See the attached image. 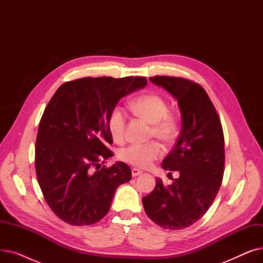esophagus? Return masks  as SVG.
<instances>
[{"label":"esophagus","instance_id":"obj_1","mask_svg":"<svg viewBox=\"0 0 263 263\" xmlns=\"http://www.w3.org/2000/svg\"><path fill=\"white\" fill-rule=\"evenodd\" d=\"M142 174H143V172H142L141 170L136 168V167H133V168H132V176H133V177H137V176H140V175H142Z\"/></svg>","mask_w":263,"mask_h":263}]
</instances>
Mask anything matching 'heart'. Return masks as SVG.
Wrapping results in <instances>:
<instances>
[{"mask_svg": "<svg viewBox=\"0 0 263 263\" xmlns=\"http://www.w3.org/2000/svg\"><path fill=\"white\" fill-rule=\"evenodd\" d=\"M135 113L153 123V135L164 143H171L177 134V121L174 116L167 114V104L162 97L155 93H147L137 97L131 102ZM126 113L120 106H115L109 113L107 126L113 140L120 142L126 130ZM163 147L158 142L148 144H131L119 150L118 157L121 161L136 167H148L154 161L161 158Z\"/></svg>", "mask_w": 263, "mask_h": 263, "instance_id": "b5f03b06", "label": "heart"}]
</instances>
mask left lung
<instances>
[{"mask_svg": "<svg viewBox=\"0 0 263 263\" xmlns=\"http://www.w3.org/2000/svg\"><path fill=\"white\" fill-rule=\"evenodd\" d=\"M177 100L181 131L163 170L177 171L170 185L156 179V187L143 198L148 217L164 229L190 227L208 211L223 180L225 150L222 123L209 96L197 83L182 78H149ZM171 174V173H170Z\"/></svg>", "mask_w": 263, "mask_h": 263, "instance_id": "1", "label": "left lung"}]
</instances>
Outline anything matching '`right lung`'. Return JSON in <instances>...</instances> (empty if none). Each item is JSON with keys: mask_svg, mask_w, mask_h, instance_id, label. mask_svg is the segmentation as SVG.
Instances as JSON below:
<instances>
[{"mask_svg": "<svg viewBox=\"0 0 263 263\" xmlns=\"http://www.w3.org/2000/svg\"><path fill=\"white\" fill-rule=\"evenodd\" d=\"M146 84L142 77L83 78L64 83L52 97L39 123L35 168L47 203L64 222H99L117 187L131 180L126 163L100 168V161L114 156L107 148L113 143L109 113L122 97Z\"/></svg>", "mask_w": 263, "mask_h": 263, "instance_id": "add662e5", "label": "right lung"}]
</instances>
